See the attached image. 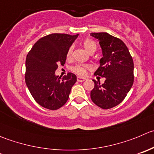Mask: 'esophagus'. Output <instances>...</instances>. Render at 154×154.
Wrapping results in <instances>:
<instances>
[{
	"instance_id": "obj_1",
	"label": "esophagus",
	"mask_w": 154,
	"mask_h": 154,
	"mask_svg": "<svg viewBox=\"0 0 154 154\" xmlns=\"http://www.w3.org/2000/svg\"><path fill=\"white\" fill-rule=\"evenodd\" d=\"M77 80L78 82H83L85 80H86V78H84V77H77Z\"/></svg>"
}]
</instances>
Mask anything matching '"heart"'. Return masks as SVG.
<instances>
[{
  "label": "heart",
  "instance_id": "1",
  "mask_svg": "<svg viewBox=\"0 0 154 154\" xmlns=\"http://www.w3.org/2000/svg\"><path fill=\"white\" fill-rule=\"evenodd\" d=\"M83 46L84 47V49L86 50V51L87 53H89V54H92L94 53V52L97 49V44L93 40L90 39V38H86V39L83 41ZM73 53V47H70L68 49V52H67L66 57L68 59H70L71 58ZM89 67L87 65H77L71 68L73 72H74L75 74H77V75L83 76L86 73L87 69H89Z\"/></svg>",
  "mask_w": 154,
  "mask_h": 154
}]
</instances>
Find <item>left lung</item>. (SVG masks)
I'll return each instance as SVG.
<instances>
[{"label": "left lung", "instance_id": "1", "mask_svg": "<svg viewBox=\"0 0 154 154\" xmlns=\"http://www.w3.org/2000/svg\"><path fill=\"white\" fill-rule=\"evenodd\" d=\"M98 39L103 57L95 75L105 77L104 83L93 80L92 101L102 109L118 105L126 98L134 82V63L126 44L120 39L106 32L91 33Z\"/></svg>", "mask_w": 154, "mask_h": 154}]
</instances>
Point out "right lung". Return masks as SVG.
Returning a JSON list of instances; mask_svg holds the SVG:
<instances>
[{
  "mask_svg": "<svg viewBox=\"0 0 154 154\" xmlns=\"http://www.w3.org/2000/svg\"><path fill=\"white\" fill-rule=\"evenodd\" d=\"M79 34H51L39 39L28 53L25 61L26 86L37 103L49 110H57L69 98L77 77L68 73L61 77L55 71L64 65L68 49Z\"/></svg>",
  "mask_w": 154,
  "mask_h": 154,
  "instance_id": "obj_1",
  "label": "right lung"
}]
</instances>
